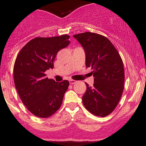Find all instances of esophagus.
<instances>
[{
  "label": "esophagus",
  "instance_id": "1",
  "mask_svg": "<svg viewBox=\"0 0 146 146\" xmlns=\"http://www.w3.org/2000/svg\"><path fill=\"white\" fill-rule=\"evenodd\" d=\"M69 82H70V84H74V83H76V81L74 80H69Z\"/></svg>",
  "mask_w": 146,
  "mask_h": 146
}]
</instances>
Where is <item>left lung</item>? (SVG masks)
I'll return each mask as SVG.
<instances>
[{
  "instance_id": "1",
  "label": "left lung",
  "mask_w": 146,
  "mask_h": 146,
  "mask_svg": "<svg viewBox=\"0 0 146 146\" xmlns=\"http://www.w3.org/2000/svg\"><path fill=\"white\" fill-rule=\"evenodd\" d=\"M85 54V66L92 69L93 86L85 83L82 96L85 108L94 115L104 117L111 114L121 97L124 69L121 58L105 36L92 32L73 35Z\"/></svg>"
}]
</instances>
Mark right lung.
<instances>
[{"label": "right lung", "instance_id": "right-lung-1", "mask_svg": "<svg viewBox=\"0 0 146 146\" xmlns=\"http://www.w3.org/2000/svg\"><path fill=\"white\" fill-rule=\"evenodd\" d=\"M70 36L32 39L20 50L13 69L15 88L29 111L42 118L54 114L61 107L68 80L56 82L46 77V70L54 68L57 53L70 44Z\"/></svg>", "mask_w": 146, "mask_h": 146}]
</instances>
